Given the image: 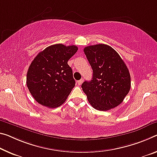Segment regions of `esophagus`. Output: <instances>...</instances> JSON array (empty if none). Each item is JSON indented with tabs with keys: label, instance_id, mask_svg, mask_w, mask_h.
<instances>
[{
	"label": "esophagus",
	"instance_id": "esophagus-1",
	"mask_svg": "<svg viewBox=\"0 0 157 157\" xmlns=\"http://www.w3.org/2000/svg\"><path fill=\"white\" fill-rule=\"evenodd\" d=\"M83 82H84V79H79V80H78V85H81V84L83 83Z\"/></svg>",
	"mask_w": 157,
	"mask_h": 157
}]
</instances>
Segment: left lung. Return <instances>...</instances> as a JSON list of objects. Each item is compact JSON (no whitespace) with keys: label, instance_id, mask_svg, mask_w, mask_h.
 <instances>
[{"label":"left lung","instance_id":"obj_1","mask_svg":"<svg viewBox=\"0 0 157 157\" xmlns=\"http://www.w3.org/2000/svg\"><path fill=\"white\" fill-rule=\"evenodd\" d=\"M84 52L93 70L91 80L82 84L89 103L101 111L116 108L130 91L127 66L117 52L107 44L86 47Z\"/></svg>","mask_w":157,"mask_h":157}]
</instances>
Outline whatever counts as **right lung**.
<instances>
[{
  "label": "right lung",
  "mask_w": 157,
  "mask_h": 157,
  "mask_svg": "<svg viewBox=\"0 0 157 157\" xmlns=\"http://www.w3.org/2000/svg\"><path fill=\"white\" fill-rule=\"evenodd\" d=\"M78 49L75 45L53 44L40 52L31 62L26 85L40 105L55 108L66 101L75 85L68 61Z\"/></svg>",
  "instance_id": "right-lung-1"
}]
</instances>
